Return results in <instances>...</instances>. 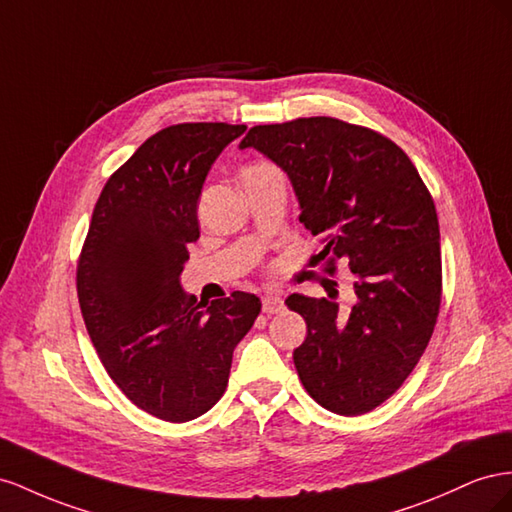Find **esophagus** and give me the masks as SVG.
<instances>
[{
	"label": "esophagus",
	"instance_id": "1",
	"mask_svg": "<svg viewBox=\"0 0 512 512\" xmlns=\"http://www.w3.org/2000/svg\"><path fill=\"white\" fill-rule=\"evenodd\" d=\"M261 309H264L266 315H274V313H281L285 309L283 298L276 296V294H268L261 298Z\"/></svg>",
	"mask_w": 512,
	"mask_h": 512
}]
</instances>
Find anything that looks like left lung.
I'll return each mask as SVG.
<instances>
[{"instance_id": "8db88e82", "label": "left lung", "mask_w": 512, "mask_h": 512, "mask_svg": "<svg viewBox=\"0 0 512 512\" xmlns=\"http://www.w3.org/2000/svg\"><path fill=\"white\" fill-rule=\"evenodd\" d=\"M255 148L294 186L300 223L321 242L317 264L354 272L356 302L291 294L306 321L294 364L306 392L326 410L360 416L401 388L425 354L442 302L440 223L407 154L371 128L337 118L253 126L240 150Z\"/></svg>"}]
</instances>
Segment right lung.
I'll use <instances>...</instances> for the list:
<instances>
[{
	"mask_svg": "<svg viewBox=\"0 0 512 512\" xmlns=\"http://www.w3.org/2000/svg\"><path fill=\"white\" fill-rule=\"evenodd\" d=\"M244 124L158 130L107 180L77 264L85 328L102 367L139 410L186 422L223 397L233 349L261 311L253 294L197 302L180 285L199 238L203 182Z\"/></svg>",
	"mask_w": 512,
	"mask_h": 512,
	"instance_id": "1",
	"label": "right lung"
}]
</instances>
